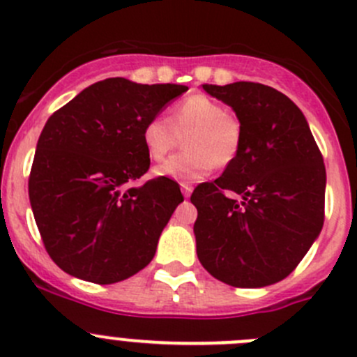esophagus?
<instances>
[{"instance_id":"esophagus-1","label":"esophagus","mask_w":357,"mask_h":357,"mask_svg":"<svg viewBox=\"0 0 357 357\" xmlns=\"http://www.w3.org/2000/svg\"><path fill=\"white\" fill-rule=\"evenodd\" d=\"M181 192H183V195L188 199V197L192 195V192H193V186L188 185V183H181Z\"/></svg>"}]
</instances>
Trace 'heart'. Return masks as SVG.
Here are the masks:
<instances>
[{"mask_svg": "<svg viewBox=\"0 0 357 357\" xmlns=\"http://www.w3.org/2000/svg\"><path fill=\"white\" fill-rule=\"evenodd\" d=\"M186 152L171 157L155 174L174 181H199L212 167L231 164L243 139L238 117L205 95H192L172 107L169 119L152 117L142 132L143 145L152 160H164L185 136Z\"/></svg>", "mask_w": 357, "mask_h": 357, "instance_id": "1", "label": "heart"}]
</instances>
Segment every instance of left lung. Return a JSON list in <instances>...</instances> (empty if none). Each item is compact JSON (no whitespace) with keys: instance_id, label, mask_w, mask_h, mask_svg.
<instances>
[{"instance_id":"1","label":"left lung","mask_w":357,"mask_h":357,"mask_svg":"<svg viewBox=\"0 0 357 357\" xmlns=\"http://www.w3.org/2000/svg\"><path fill=\"white\" fill-rule=\"evenodd\" d=\"M235 110L240 152L192 193L197 255L219 282L261 289L302 261L325 221L326 171L307 121L283 93L259 82L204 84ZM243 197L235 201L227 195Z\"/></svg>"}]
</instances>
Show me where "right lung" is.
Wrapping results in <instances>:
<instances>
[{
    "label": "right lung",
    "instance_id": "obj_1",
    "mask_svg": "<svg viewBox=\"0 0 357 357\" xmlns=\"http://www.w3.org/2000/svg\"><path fill=\"white\" fill-rule=\"evenodd\" d=\"M183 84L110 77L82 89L43 128L29 200L46 252L75 278L110 285L153 259L183 202L169 178L131 186L150 167L142 132Z\"/></svg>",
    "mask_w": 357,
    "mask_h": 357
}]
</instances>
